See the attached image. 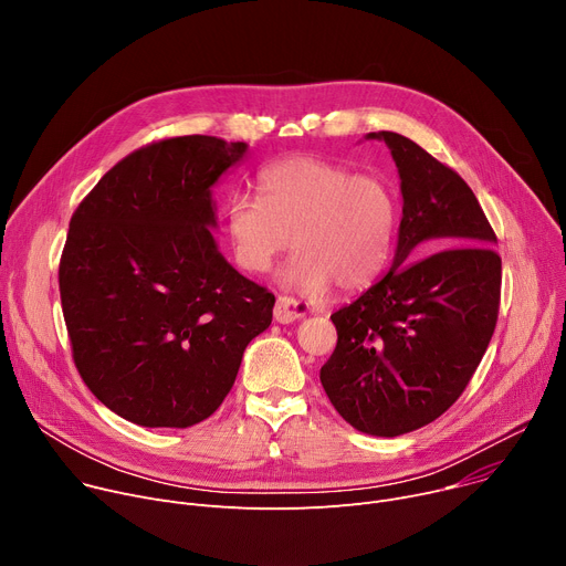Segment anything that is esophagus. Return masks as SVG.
Masks as SVG:
<instances>
[{
    "label": "esophagus",
    "mask_w": 566,
    "mask_h": 566,
    "mask_svg": "<svg viewBox=\"0 0 566 566\" xmlns=\"http://www.w3.org/2000/svg\"><path fill=\"white\" fill-rule=\"evenodd\" d=\"M306 314V306L293 297H286V295H280L277 302H275V310H273V318L280 323V325H289L297 318H302Z\"/></svg>",
    "instance_id": "obj_1"
}]
</instances>
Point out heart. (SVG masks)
<instances>
[{"instance_id": "obj_1", "label": "heart", "mask_w": 566, "mask_h": 566, "mask_svg": "<svg viewBox=\"0 0 566 566\" xmlns=\"http://www.w3.org/2000/svg\"><path fill=\"white\" fill-rule=\"evenodd\" d=\"M256 185L262 198L234 196L226 214L245 273H269L295 243L297 254L280 275L286 289L323 295L338 284L354 293L381 277L397 230V200L381 178L318 158H289L264 169Z\"/></svg>"}]
</instances>
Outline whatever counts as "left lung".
Here are the masks:
<instances>
[{"instance_id": "1", "label": "left lung", "mask_w": 566, "mask_h": 566, "mask_svg": "<svg viewBox=\"0 0 566 566\" xmlns=\"http://www.w3.org/2000/svg\"><path fill=\"white\" fill-rule=\"evenodd\" d=\"M399 174L401 221L390 271L332 323L321 384L356 431H416L462 395L496 327L501 256L474 191L403 135L379 130Z\"/></svg>"}]
</instances>
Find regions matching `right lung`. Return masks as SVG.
<instances>
[{
	"mask_svg": "<svg viewBox=\"0 0 566 566\" xmlns=\"http://www.w3.org/2000/svg\"><path fill=\"white\" fill-rule=\"evenodd\" d=\"M245 142L187 135L115 165L70 221L59 282L74 364L139 427L187 429L230 392L275 295L219 250L212 187Z\"/></svg>",
	"mask_w": 566,
	"mask_h": 566,
	"instance_id": "add662e5",
	"label": "right lung"
}]
</instances>
